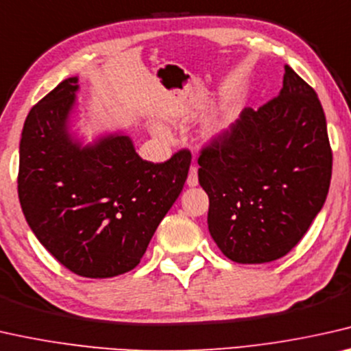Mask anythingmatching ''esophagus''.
<instances>
[{
  "instance_id": "34e87169",
  "label": "esophagus",
  "mask_w": 351,
  "mask_h": 351,
  "mask_svg": "<svg viewBox=\"0 0 351 351\" xmlns=\"http://www.w3.org/2000/svg\"><path fill=\"white\" fill-rule=\"evenodd\" d=\"M197 184H198V171H197V167H191L189 176H187V186L195 187Z\"/></svg>"
}]
</instances>
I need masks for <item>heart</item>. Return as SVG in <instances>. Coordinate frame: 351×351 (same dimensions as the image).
<instances>
[{"mask_svg":"<svg viewBox=\"0 0 351 351\" xmlns=\"http://www.w3.org/2000/svg\"><path fill=\"white\" fill-rule=\"evenodd\" d=\"M232 119H233V108H228V110H227V113H226V117H223V119L221 121V124H219V128H217V134H223V132H227L228 128H230V124H232ZM153 130H154V134L158 135L159 138L165 140V142H170V140L173 138V134H171V130H170L169 128H167L165 124L156 123V124L153 125Z\"/></svg>","mask_w":351,"mask_h":351,"instance_id":"b5f03b06","label":"heart"}]
</instances>
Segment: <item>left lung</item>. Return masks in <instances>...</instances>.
Segmentation results:
<instances>
[{
    "instance_id": "left-lung-1",
    "label": "left lung",
    "mask_w": 351,
    "mask_h": 351,
    "mask_svg": "<svg viewBox=\"0 0 351 351\" xmlns=\"http://www.w3.org/2000/svg\"><path fill=\"white\" fill-rule=\"evenodd\" d=\"M198 181L209 197L208 228L227 258L268 263L289 254L320 209L332 153L317 93L285 66L279 96L244 108L202 151Z\"/></svg>"
}]
</instances>
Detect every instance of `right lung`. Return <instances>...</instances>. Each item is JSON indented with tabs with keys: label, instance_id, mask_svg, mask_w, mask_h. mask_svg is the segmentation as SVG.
Listing matches in <instances>:
<instances>
[{
	"label": "right lung",
	"instance_id": "right-lung-1",
	"mask_svg": "<svg viewBox=\"0 0 351 351\" xmlns=\"http://www.w3.org/2000/svg\"><path fill=\"white\" fill-rule=\"evenodd\" d=\"M78 77L31 108L20 140L19 198L29 228L62 266L107 279L140 263L180 197L192 156L143 160L123 130L85 143L72 130Z\"/></svg>",
	"mask_w": 351,
	"mask_h": 351
}]
</instances>
